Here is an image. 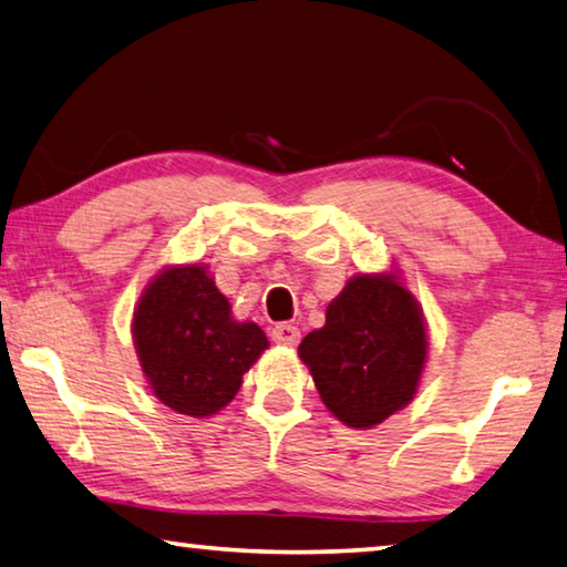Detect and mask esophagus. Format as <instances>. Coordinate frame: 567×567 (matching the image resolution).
Listing matches in <instances>:
<instances>
[{"label":"esophagus","instance_id":"1","mask_svg":"<svg viewBox=\"0 0 567 567\" xmlns=\"http://www.w3.org/2000/svg\"><path fill=\"white\" fill-rule=\"evenodd\" d=\"M272 340L277 344H287V348H295V344L300 342V330H297L295 324L282 322V324H277V328L272 330Z\"/></svg>","mask_w":567,"mask_h":567}]
</instances>
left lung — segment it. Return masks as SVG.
<instances>
[{
	"instance_id": "8db88e82",
	"label": "left lung",
	"mask_w": 567,
	"mask_h": 567,
	"mask_svg": "<svg viewBox=\"0 0 567 567\" xmlns=\"http://www.w3.org/2000/svg\"><path fill=\"white\" fill-rule=\"evenodd\" d=\"M430 352L417 297L398 270L360 272L297 348L320 398L342 425L370 430L417 395Z\"/></svg>"
}]
</instances>
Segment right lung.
I'll list each match as a JSON object with an SVG mask.
<instances>
[{"instance_id":"obj_1","label":"right lung","mask_w":567,"mask_h":567,"mask_svg":"<svg viewBox=\"0 0 567 567\" xmlns=\"http://www.w3.org/2000/svg\"><path fill=\"white\" fill-rule=\"evenodd\" d=\"M132 342L152 395L197 420L227 408L270 348L260 324L233 318L203 262L167 265L152 277L134 305Z\"/></svg>"}]
</instances>
